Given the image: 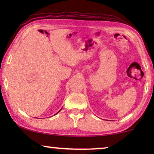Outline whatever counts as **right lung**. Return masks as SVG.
Segmentation results:
<instances>
[{
  "mask_svg": "<svg viewBox=\"0 0 154 154\" xmlns=\"http://www.w3.org/2000/svg\"><path fill=\"white\" fill-rule=\"evenodd\" d=\"M61 109H60V111H59L58 112H60V111H61ZM57 113H56V114H57Z\"/></svg>",
  "mask_w": 154,
  "mask_h": 154,
  "instance_id": "1",
  "label": "right lung"
}]
</instances>
